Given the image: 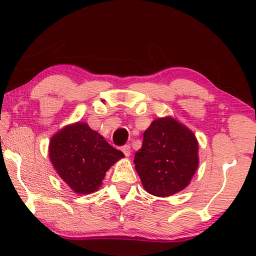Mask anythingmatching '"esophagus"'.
Listing matches in <instances>:
<instances>
[{"instance_id": "34e87169", "label": "esophagus", "mask_w": 256, "mask_h": 256, "mask_svg": "<svg viewBox=\"0 0 256 256\" xmlns=\"http://www.w3.org/2000/svg\"><path fill=\"white\" fill-rule=\"evenodd\" d=\"M122 151L124 152V154L126 156V157H130V154H131V146H124L122 148Z\"/></svg>"}]
</instances>
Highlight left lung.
Returning <instances> with one entry per match:
<instances>
[{
	"label": "left lung",
	"instance_id": "left-lung-1",
	"mask_svg": "<svg viewBox=\"0 0 256 256\" xmlns=\"http://www.w3.org/2000/svg\"><path fill=\"white\" fill-rule=\"evenodd\" d=\"M136 170L149 194L167 198L188 186L198 166V138L172 116L152 120L134 157Z\"/></svg>",
	"mask_w": 256,
	"mask_h": 256
}]
</instances>
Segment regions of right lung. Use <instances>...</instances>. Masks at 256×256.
Here are the masks:
<instances>
[{
	"label": "right lung",
	"mask_w": 256,
	"mask_h": 256,
	"mask_svg": "<svg viewBox=\"0 0 256 256\" xmlns=\"http://www.w3.org/2000/svg\"><path fill=\"white\" fill-rule=\"evenodd\" d=\"M48 154L58 175L76 194L98 190L106 172L124 158L84 122L66 125L50 138Z\"/></svg>",
	"instance_id": "right-lung-1"
}]
</instances>
